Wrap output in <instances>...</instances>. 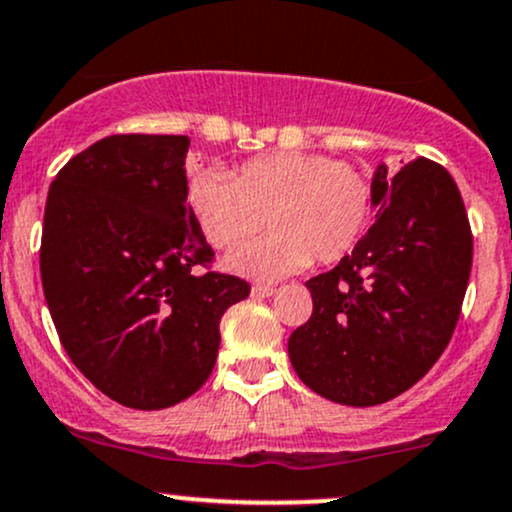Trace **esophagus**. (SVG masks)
Masks as SVG:
<instances>
[{"instance_id": "esophagus-1", "label": "esophagus", "mask_w": 512, "mask_h": 512, "mask_svg": "<svg viewBox=\"0 0 512 512\" xmlns=\"http://www.w3.org/2000/svg\"><path fill=\"white\" fill-rule=\"evenodd\" d=\"M274 291H277V289H274V286H265V284H255V286H252V289H250V294H252V296H255V299H267V296H272V294H274Z\"/></svg>"}]
</instances>
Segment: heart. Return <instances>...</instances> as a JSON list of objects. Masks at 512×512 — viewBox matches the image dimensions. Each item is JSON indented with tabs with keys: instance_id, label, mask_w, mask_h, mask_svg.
<instances>
[{
	"instance_id": "obj_1",
	"label": "heart",
	"mask_w": 512,
	"mask_h": 512,
	"mask_svg": "<svg viewBox=\"0 0 512 512\" xmlns=\"http://www.w3.org/2000/svg\"><path fill=\"white\" fill-rule=\"evenodd\" d=\"M187 209L206 243L230 250L262 228L226 260V269L255 282H279L316 257L323 265L355 250L374 216L372 174L323 153H269L235 172L194 170Z\"/></svg>"
}]
</instances>
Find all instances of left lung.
<instances>
[{
	"label": "left lung",
	"mask_w": 512,
	"mask_h": 512,
	"mask_svg": "<svg viewBox=\"0 0 512 512\" xmlns=\"http://www.w3.org/2000/svg\"><path fill=\"white\" fill-rule=\"evenodd\" d=\"M374 226L308 279L313 313L289 338L294 372L342 406H379L430 372L457 325L471 272L462 194L437 162L376 165Z\"/></svg>",
	"instance_id": "8db88e82"
}]
</instances>
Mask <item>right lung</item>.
Returning a JSON list of instances; mask_svg holds the SVG:
<instances>
[{
	"label": "right lung",
	"mask_w": 512,
	"mask_h": 512,
	"mask_svg": "<svg viewBox=\"0 0 512 512\" xmlns=\"http://www.w3.org/2000/svg\"><path fill=\"white\" fill-rule=\"evenodd\" d=\"M187 136H109L53 179L41 279L60 342L101 393L136 411L209 379L223 313L250 284L196 272L213 250L187 209Z\"/></svg>",
	"instance_id": "add662e5"
}]
</instances>
